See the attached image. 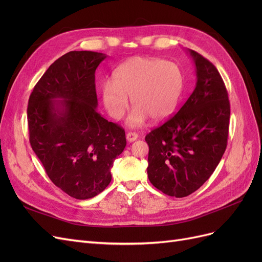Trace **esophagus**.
<instances>
[{"label": "esophagus", "instance_id": "1", "mask_svg": "<svg viewBox=\"0 0 262 262\" xmlns=\"http://www.w3.org/2000/svg\"><path fill=\"white\" fill-rule=\"evenodd\" d=\"M139 138V134L137 132H128L126 133V140L128 142H133Z\"/></svg>", "mask_w": 262, "mask_h": 262}]
</instances>
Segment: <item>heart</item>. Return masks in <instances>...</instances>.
I'll return each mask as SVG.
<instances>
[{"mask_svg":"<svg viewBox=\"0 0 262 262\" xmlns=\"http://www.w3.org/2000/svg\"><path fill=\"white\" fill-rule=\"evenodd\" d=\"M184 89V74L173 62L156 58L136 57L119 66L112 85H105L102 101L108 114L120 119L129 107L128 97L136 108L128 124L140 126L150 117L155 121L169 117L176 109Z\"/></svg>","mask_w":262,"mask_h":262,"instance_id":"heart-1","label":"heart"}]
</instances>
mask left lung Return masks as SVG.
<instances>
[{"instance_id":"obj_1","label":"left lung","mask_w":262,"mask_h":262,"mask_svg":"<svg viewBox=\"0 0 262 262\" xmlns=\"http://www.w3.org/2000/svg\"><path fill=\"white\" fill-rule=\"evenodd\" d=\"M195 89L179 112L146 134L147 176L165 194L184 198L215 170L228 138V94L217 69L193 50Z\"/></svg>"}]
</instances>
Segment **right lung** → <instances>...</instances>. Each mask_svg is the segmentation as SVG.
<instances>
[{"mask_svg": "<svg viewBox=\"0 0 262 262\" xmlns=\"http://www.w3.org/2000/svg\"><path fill=\"white\" fill-rule=\"evenodd\" d=\"M105 54L70 51L55 60L30 94L29 142L53 184L78 200L112 181L126 145L123 128L97 113L95 72Z\"/></svg>", "mask_w": 262, "mask_h": 262, "instance_id": "obj_1", "label": "right lung"}]
</instances>
